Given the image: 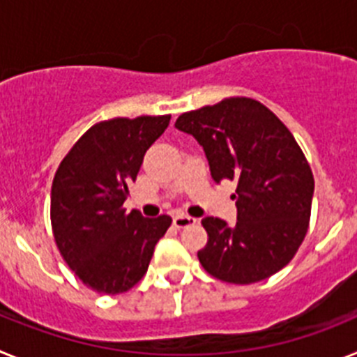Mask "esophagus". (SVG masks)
Masks as SVG:
<instances>
[{
	"label": "esophagus",
	"instance_id": "34e87169",
	"mask_svg": "<svg viewBox=\"0 0 357 357\" xmlns=\"http://www.w3.org/2000/svg\"><path fill=\"white\" fill-rule=\"evenodd\" d=\"M195 222H197V220L188 216V214H176V216L173 218V225H175L176 229H185V227L193 225Z\"/></svg>",
	"mask_w": 357,
	"mask_h": 357
}]
</instances>
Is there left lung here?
Segmentation results:
<instances>
[{
  "label": "left lung",
  "instance_id": "1",
  "mask_svg": "<svg viewBox=\"0 0 357 357\" xmlns=\"http://www.w3.org/2000/svg\"><path fill=\"white\" fill-rule=\"evenodd\" d=\"M175 127L204 146L214 182H236L238 222L204 218L209 275L254 284L295 257L311 218L314 178L291 132L254 98L230 96L178 116Z\"/></svg>",
  "mask_w": 357,
  "mask_h": 357
}]
</instances>
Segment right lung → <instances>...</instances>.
<instances>
[{
    "mask_svg": "<svg viewBox=\"0 0 357 357\" xmlns=\"http://www.w3.org/2000/svg\"><path fill=\"white\" fill-rule=\"evenodd\" d=\"M172 116L112 118L94 123L73 144L52 185L56 248L87 288L119 295L134 288L150 264L172 218H143L123 207L143 157Z\"/></svg>",
    "mask_w": 357,
    "mask_h": 357,
    "instance_id": "1",
    "label": "right lung"
}]
</instances>
